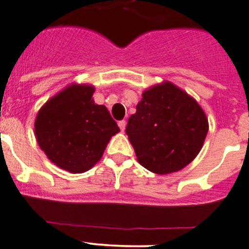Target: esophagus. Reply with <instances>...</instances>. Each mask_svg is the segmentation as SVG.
I'll return each mask as SVG.
<instances>
[{
	"label": "esophagus",
	"instance_id": "obj_1",
	"mask_svg": "<svg viewBox=\"0 0 249 249\" xmlns=\"http://www.w3.org/2000/svg\"><path fill=\"white\" fill-rule=\"evenodd\" d=\"M118 125H119L120 130H122V131L124 132V130H125V126H126V122H125V120H122V122H119V123H118Z\"/></svg>",
	"mask_w": 249,
	"mask_h": 249
}]
</instances>
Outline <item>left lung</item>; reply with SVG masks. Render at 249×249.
Wrapping results in <instances>:
<instances>
[{"mask_svg":"<svg viewBox=\"0 0 249 249\" xmlns=\"http://www.w3.org/2000/svg\"><path fill=\"white\" fill-rule=\"evenodd\" d=\"M209 124L192 96L170 81L143 91L136 113L127 120L126 135L137 161L159 175L189 165L202 149Z\"/></svg>","mask_w":249,"mask_h":249,"instance_id":"obj_1","label":"left lung"}]
</instances>
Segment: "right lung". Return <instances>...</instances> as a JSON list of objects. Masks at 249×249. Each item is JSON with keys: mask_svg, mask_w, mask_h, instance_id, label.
Returning <instances> with one entry per match:
<instances>
[{"mask_svg": "<svg viewBox=\"0 0 249 249\" xmlns=\"http://www.w3.org/2000/svg\"><path fill=\"white\" fill-rule=\"evenodd\" d=\"M95 88L71 84L51 97L35 119L40 148L58 168L71 174L90 170L120 131L105 106L96 105Z\"/></svg>", "mask_w": 249, "mask_h": 249, "instance_id": "add662e5", "label": "right lung"}]
</instances>
